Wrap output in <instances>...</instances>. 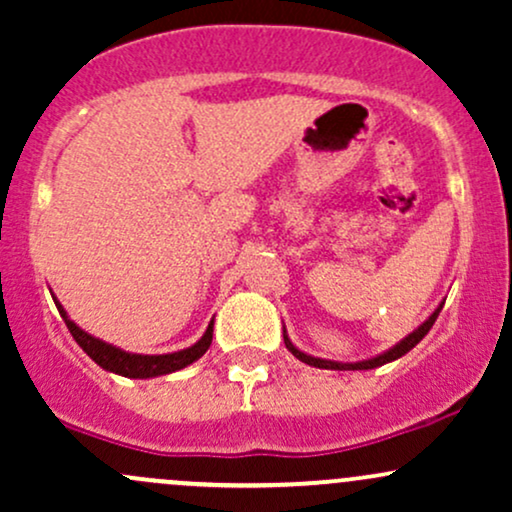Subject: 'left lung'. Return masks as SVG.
Segmentation results:
<instances>
[{"label":"left lung","mask_w":512,"mask_h":512,"mask_svg":"<svg viewBox=\"0 0 512 512\" xmlns=\"http://www.w3.org/2000/svg\"><path fill=\"white\" fill-rule=\"evenodd\" d=\"M440 310H443V305H440V308L436 310V313H433L431 317H428V320L424 322V325L419 327V330H414V332H411L407 339H402V342H399L397 346H392V349H390V351H385V354H380V356H375V358H368V361H358V363H337V361H322V358L308 356V354H303V351H298L296 346H293V344L289 342V337H286V334H284V344H286V349H289L291 354L298 358V361L308 363V366H315V368H327V370H368V368H378V366H385V363L395 361V358L404 356V354H407V351L414 349V346L419 344L421 339L426 337L428 330H431V327H433V322L438 320V313H440Z\"/></svg>","instance_id":"obj_1"}]
</instances>
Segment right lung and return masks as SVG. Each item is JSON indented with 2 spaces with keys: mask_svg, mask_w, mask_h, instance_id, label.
<instances>
[{
  "mask_svg": "<svg viewBox=\"0 0 512 512\" xmlns=\"http://www.w3.org/2000/svg\"><path fill=\"white\" fill-rule=\"evenodd\" d=\"M57 310H60L64 325H67V330L72 332L76 344H79L81 349H84L86 354L98 363V366L110 370V373L125 375V378H156V375L175 373V370L190 366L192 361H197V358L207 354L211 344V334H214V320H211V325L207 327V332H204V337L199 339L195 346H190V349H182V351H175V354H163V356L127 354V351L115 349V346L105 344L101 339L86 334L81 327H76L67 317V313H64L60 303H57Z\"/></svg>",
  "mask_w": 512,
  "mask_h": 512,
  "instance_id": "right-lung-1",
  "label": "right lung"
}]
</instances>
